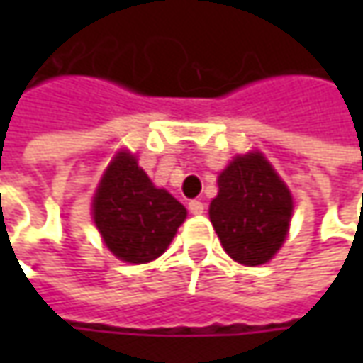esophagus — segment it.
<instances>
[{"instance_id":"obj_1","label":"esophagus","mask_w":363,"mask_h":363,"mask_svg":"<svg viewBox=\"0 0 363 363\" xmlns=\"http://www.w3.org/2000/svg\"><path fill=\"white\" fill-rule=\"evenodd\" d=\"M188 210H189V214H194V216L203 214V203L198 202V200H191V202L188 203Z\"/></svg>"}]
</instances>
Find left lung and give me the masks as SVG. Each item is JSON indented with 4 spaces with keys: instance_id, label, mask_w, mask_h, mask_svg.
I'll list each match as a JSON object with an SVG mask.
<instances>
[{
    "instance_id": "left-lung-1",
    "label": "left lung",
    "mask_w": 363,
    "mask_h": 363,
    "mask_svg": "<svg viewBox=\"0 0 363 363\" xmlns=\"http://www.w3.org/2000/svg\"><path fill=\"white\" fill-rule=\"evenodd\" d=\"M210 220L224 250L236 262L257 267L285 242L293 198L260 153L236 157L218 177Z\"/></svg>"
}]
</instances>
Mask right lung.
Listing matches in <instances>:
<instances>
[{"label": "right lung", "instance_id": "obj_1", "mask_svg": "<svg viewBox=\"0 0 363 363\" xmlns=\"http://www.w3.org/2000/svg\"><path fill=\"white\" fill-rule=\"evenodd\" d=\"M92 210L111 252L135 264L163 255L188 214L172 194L151 184L129 153H119L108 165Z\"/></svg>", "mask_w": 363, "mask_h": 363}]
</instances>
